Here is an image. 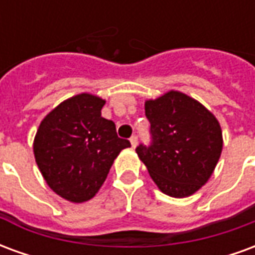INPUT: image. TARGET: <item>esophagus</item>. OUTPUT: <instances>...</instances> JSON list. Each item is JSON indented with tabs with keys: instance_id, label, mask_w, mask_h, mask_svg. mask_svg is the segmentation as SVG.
Instances as JSON below:
<instances>
[{
	"instance_id": "obj_1",
	"label": "esophagus",
	"mask_w": 255,
	"mask_h": 255,
	"mask_svg": "<svg viewBox=\"0 0 255 255\" xmlns=\"http://www.w3.org/2000/svg\"><path fill=\"white\" fill-rule=\"evenodd\" d=\"M129 142H131V146H132V147H135V146H136V143H138V138L133 135V136H131V138H129Z\"/></svg>"
}]
</instances>
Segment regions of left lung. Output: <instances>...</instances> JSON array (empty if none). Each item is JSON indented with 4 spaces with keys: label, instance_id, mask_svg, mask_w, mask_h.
Returning <instances> with one entry per match:
<instances>
[{
    "label": "left lung",
    "instance_id": "1",
    "mask_svg": "<svg viewBox=\"0 0 255 255\" xmlns=\"http://www.w3.org/2000/svg\"><path fill=\"white\" fill-rule=\"evenodd\" d=\"M151 144L136 153L153 182L173 198H186L206 184L223 150L219 120L184 93L171 90L144 102Z\"/></svg>",
    "mask_w": 255,
    "mask_h": 255
}]
</instances>
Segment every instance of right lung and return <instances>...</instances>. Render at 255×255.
<instances>
[{"instance_id": "obj_1", "label": "right lung", "mask_w": 255, "mask_h": 255, "mask_svg": "<svg viewBox=\"0 0 255 255\" xmlns=\"http://www.w3.org/2000/svg\"><path fill=\"white\" fill-rule=\"evenodd\" d=\"M104 105L97 95H73L49 112L36 131V165L47 186L69 202L94 197L113 161L131 146L117 136L115 123L101 116Z\"/></svg>"}]
</instances>
